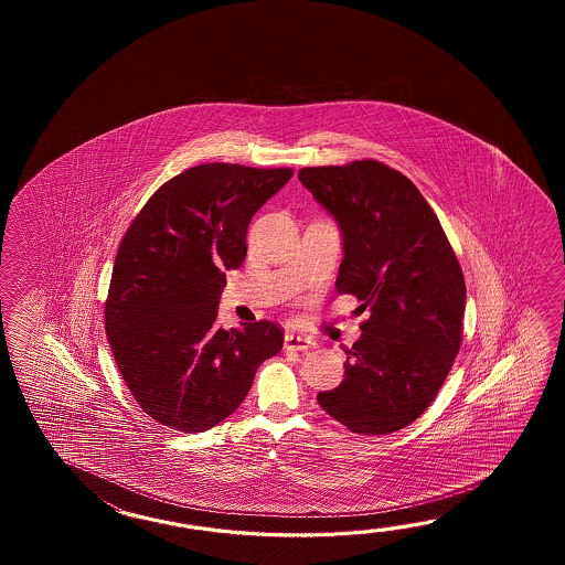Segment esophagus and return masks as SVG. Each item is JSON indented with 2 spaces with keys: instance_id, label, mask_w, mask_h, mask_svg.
<instances>
[{
  "instance_id": "34e87169",
  "label": "esophagus",
  "mask_w": 565,
  "mask_h": 565,
  "mask_svg": "<svg viewBox=\"0 0 565 565\" xmlns=\"http://www.w3.org/2000/svg\"><path fill=\"white\" fill-rule=\"evenodd\" d=\"M315 343H312V339L305 335H297V333H288L285 337V348L287 349H297V351H307V349H311Z\"/></svg>"
}]
</instances>
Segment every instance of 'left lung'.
<instances>
[{
    "label": "left lung",
    "mask_w": 565,
    "mask_h": 565,
    "mask_svg": "<svg viewBox=\"0 0 565 565\" xmlns=\"http://www.w3.org/2000/svg\"><path fill=\"white\" fill-rule=\"evenodd\" d=\"M299 180L341 228L337 292L370 311L345 351V380L319 406L351 433H397L457 360L467 302L457 254L420 190L382 161L302 168Z\"/></svg>",
    "instance_id": "1"
}]
</instances>
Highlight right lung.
<instances>
[{
	"instance_id": "1",
	"label": "right lung",
	"mask_w": 565,
	"mask_h": 565,
	"mask_svg": "<svg viewBox=\"0 0 565 565\" xmlns=\"http://www.w3.org/2000/svg\"><path fill=\"white\" fill-rule=\"evenodd\" d=\"M292 169L204 163L157 190L120 241L105 302L110 351L153 420L204 433L241 406L285 333L273 321L220 329L226 270L246 258L254 214Z\"/></svg>"
}]
</instances>
